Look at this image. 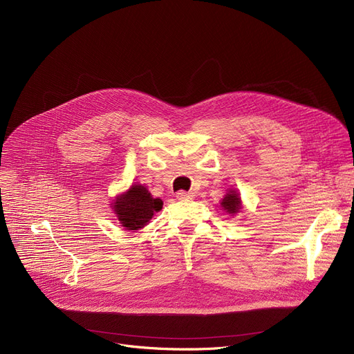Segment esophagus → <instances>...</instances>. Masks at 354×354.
Returning a JSON list of instances; mask_svg holds the SVG:
<instances>
[{"mask_svg":"<svg viewBox=\"0 0 354 354\" xmlns=\"http://www.w3.org/2000/svg\"><path fill=\"white\" fill-rule=\"evenodd\" d=\"M194 198V194L192 192H187V191H179L176 194V199L179 201H188V199H192Z\"/></svg>","mask_w":354,"mask_h":354,"instance_id":"esophagus-1","label":"esophagus"}]
</instances>
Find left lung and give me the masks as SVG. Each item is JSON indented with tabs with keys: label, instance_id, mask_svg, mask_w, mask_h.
I'll return each instance as SVG.
<instances>
[{
	"label": "left lung",
	"instance_id": "1",
	"mask_svg": "<svg viewBox=\"0 0 354 354\" xmlns=\"http://www.w3.org/2000/svg\"><path fill=\"white\" fill-rule=\"evenodd\" d=\"M219 203H221V208L224 209L227 214H230L231 216L239 214L241 209H243V201H241L238 191L234 188L227 189L225 196L221 199Z\"/></svg>",
	"mask_w": 354,
	"mask_h": 354
}]
</instances>
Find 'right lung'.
I'll use <instances>...</instances> for the list:
<instances>
[{"label":"right lung","mask_w":354,"mask_h":354,"mask_svg":"<svg viewBox=\"0 0 354 354\" xmlns=\"http://www.w3.org/2000/svg\"><path fill=\"white\" fill-rule=\"evenodd\" d=\"M162 207L163 201L153 198L147 187L138 182L130 185L127 191L116 195L110 203V208L113 209L122 227L133 232L145 228Z\"/></svg>","instance_id":"add662e5"}]
</instances>
